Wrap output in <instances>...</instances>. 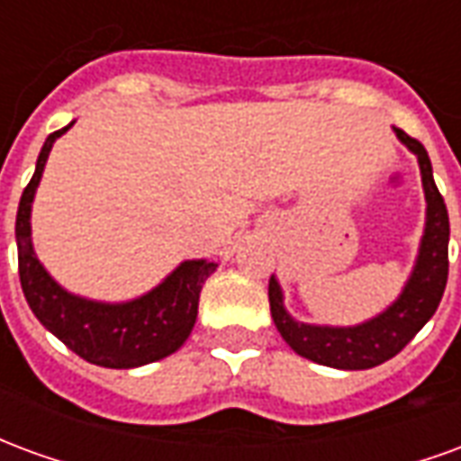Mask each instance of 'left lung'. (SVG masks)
I'll list each match as a JSON object with an SVG mask.
<instances>
[{"label":"left lung","instance_id":"obj_1","mask_svg":"<svg viewBox=\"0 0 461 461\" xmlns=\"http://www.w3.org/2000/svg\"><path fill=\"white\" fill-rule=\"evenodd\" d=\"M397 138L415 152L422 170V185L427 197V227L417 257V267L407 281L402 296L377 319L367 321L356 329H321L303 326L291 319L284 311L279 284L269 279L271 319L279 329L281 339L286 340L299 356L313 363L340 370H366L395 357L402 348L415 339L417 330L432 319V313L442 301L449 274V217L442 194L432 177V165L425 145L410 138L405 131L395 128Z\"/></svg>","mask_w":461,"mask_h":461}]
</instances>
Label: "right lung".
I'll return each instance as SVG.
<instances>
[{"mask_svg": "<svg viewBox=\"0 0 461 461\" xmlns=\"http://www.w3.org/2000/svg\"><path fill=\"white\" fill-rule=\"evenodd\" d=\"M74 125V122H71ZM71 125L51 132L36 160L34 177L22 192L16 212V251H19V281L29 309L56 339L88 363L104 367H138L170 356L187 340L197 321L200 291L204 279L217 264L212 261H185L172 271L160 286L131 303H94L66 294L32 249V200L49 150L59 135Z\"/></svg>", "mask_w": 461, "mask_h": 461, "instance_id": "add662e5", "label": "right lung"}]
</instances>
